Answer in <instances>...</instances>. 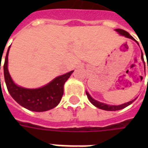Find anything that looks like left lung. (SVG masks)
<instances>
[{
    "instance_id": "8db88e82",
    "label": "left lung",
    "mask_w": 148,
    "mask_h": 148,
    "mask_svg": "<svg viewBox=\"0 0 148 148\" xmlns=\"http://www.w3.org/2000/svg\"><path fill=\"white\" fill-rule=\"evenodd\" d=\"M115 31H117L120 35L124 36L125 38L131 39V40H134V41H136V42L138 43V41L134 40V38L131 35H130V34L127 33V31H124V30H122V29H115ZM141 53H142V51H141ZM141 59H142V60H144V59H143L142 58V55H141ZM86 95H87V96H88V100L90 101V103H92L93 105H95L96 108H99V109H102V110H109V111H115V110H121V109H124V108H126V107H127L128 105H130L131 103H133L134 101L136 100V98L134 99V100H132V101H129V102H127V103H123V104H121V105H109V104L102 103V102L97 101V100L94 99L90 95H89V93L87 92V91H86Z\"/></svg>"
}]
</instances>
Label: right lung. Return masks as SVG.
<instances>
[{
    "label": "right lung",
    "instance_id": "add662e5",
    "mask_svg": "<svg viewBox=\"0 0 148 148\" xmlns=\"http://www.w3.org/2000/svg\"><path fill=\"white\" fill-rule=\"evenodd\" d=\"M10 47V46L8 48L4 60L3 74L7 88L10 96L20 105L32 111L43 112L57 107L62 98L65 82L74 71L57 77L41 88L34 89L23 88L14 82L8 71V53Z\"/></svg>",
    "mask_w": 148,
    "mask_h": 148
}]
</instances>
